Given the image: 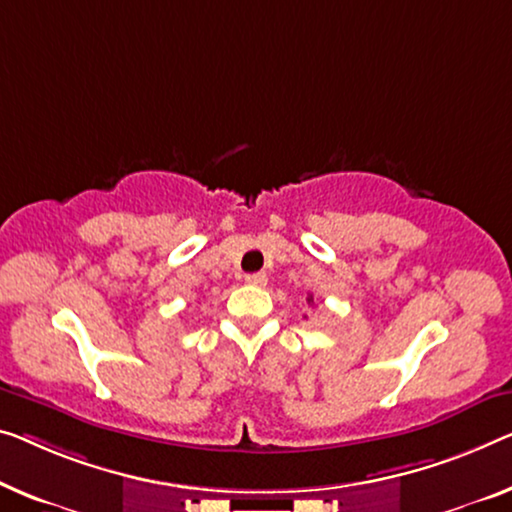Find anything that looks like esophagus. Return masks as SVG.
<instances>
[{"instance_id": "obj_1", "label": "esophagus", "mask_w": 512, "mask_h": 512, "mask_svg": "<svg viewBox=\"0 0 512 512\" xmlns=\"http://www.w3.org/2000/svg\"><path fill=\"white\" fill-rule=\"evenodd\" d=\"M266 280H269L266 278V273H250V276H246V282L253 287H264Z\"/></svg>"}]
</instances>
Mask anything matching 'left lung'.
Instances as JSON below:
<instances>
[{"mask_svg":"<svg viewBox=\"0 0 512 512\" xmlns=\"http://www.w3.org/2000/svg\"><path fill=\"white\" fill-rule=\"evenodd\" d=\"M308 303H312V296H308Z\"/></svg>","mask_w":512,"mask_h":512,"instance_id":"1","label":"left lung"}]
</instances>
